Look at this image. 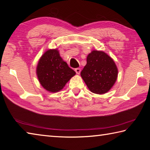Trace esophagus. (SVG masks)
Returning <instances> with one entry per match:
<instances>
[{
    "instance_id": "34e87169",
    "label": "esophagus",
    "mask_w": 150,
    "mask_h": 150,
    "mask_svg": "<svg viewBox=\"0 0 150 150\" xmlns=\"http://www.w3.org/2000/svg\"><path fill=\"white\" fill-rule=\"evenodd\" d=\"M75 72L77 74H79V73H81V69L80 68H76V69H75Z\"/></svg>"
}]
</instances>
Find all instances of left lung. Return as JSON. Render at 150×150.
Here are the masks:
<instances>
[{
    "label": "left lung",
    "instance_id": "left-lung-1",
    "mask_svg": "<svg viewBox=\"0 0 150 150\" xmlns=\"http://www.w3.org/2000/svg\"><path fill=\"white\" fill-rule=\"evenodd\" d=\"M81 76L92 93H107L115 84L118 69L110 57L100 51H93L88 55Z\"/></svg>",
    "mask_w": 150,
    "mask_h": 150
}]
</instances>
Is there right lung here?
<instances>
[{
    "instance_id": "1",
    "label": "right lung",
    "mask_w": 150,
    "mask_h": 150,
    "mask_svg": "<svg viewBox=\"0 0 150 150\" xmlns=\"http://www.w3.org/2000/svg\"><path fill=\"white\" fill-rule=\"evenodd\" d=\"M36 73L40 84L52 93L62 90L75 75L57 50H49L44 53L38 64Z\"/></svg>"
}]
</instances>
